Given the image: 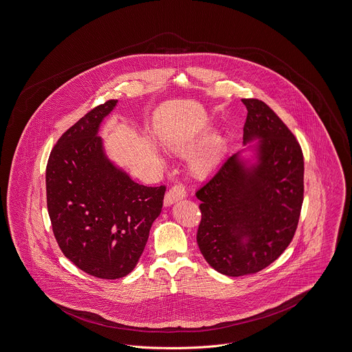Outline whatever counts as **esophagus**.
<instances>
[{"instance_id":"esophagus-1","label":"esophagus","mask_w":352,"mask_h":352,"mask_svg":"<svg viewBox=\"0 0 352 352\" xmlns=\"http://www.w3.org/2000/svg\"><path fill=\"white\" fill-rule=\"evenodd\" d=\"M186 197V189H185V186L182 185V184H177V185H174L166 195H164V205L166 206H170V205H173L174 202H177V201H179V199H182V198H185Z\"/></svg>"}]
</instances>
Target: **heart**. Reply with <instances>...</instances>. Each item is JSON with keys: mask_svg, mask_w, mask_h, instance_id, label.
<instances>
[{"mask_svg": "<svg viewBox=\"0 0 352 352\" xmlns=\"http://www.w3.org/2000/svg\"><path fill=\"white\" fill-rule=\"evenodd\" d=\"M226 147V140L220 136L208 140L195 157L190 159L192 173L197 177H205L212 173L221 162Z\"/></svg>", "mask_w": 352, "mask_h": 352, "instance_id": "b5f03b06", "label": "heart"}]
</instances>
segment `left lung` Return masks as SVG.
Listing matches in <instances>:
<instances>
[{
    "label": "left lung",
    "mask_w": 352,
    "mask_h": 352,
    "mask_svg": "<svg viewBox=\"0 0 352 352\" xmlns=\"http://www.w3.org/2000/svg\"><path fill=\"white\" fill-rule=\"evenodd\" d=\"M247 108L244 144L259 139L258 162L228 157L197 190L201 223L197 243L219 273L240 276L263 270L287 248L304 201V155L300 143L261 100Z\"/></svg>",
    "instance_id": "8db88e82"
}]
</instances>
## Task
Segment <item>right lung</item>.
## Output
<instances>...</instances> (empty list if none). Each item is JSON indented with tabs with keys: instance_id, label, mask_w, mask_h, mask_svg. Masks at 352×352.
<instances>
[{
	"instance_id": "1",
	"label": "right lung",
	"mask_w": 352,
	"mask_h": 352,
	"mask_svg": "<svg viewBox=\"0 0 352 352\" xmlns=\"http://www.w3.org/2000/svg\"><path fill=\"white\" fill-rule=\"evenodd\" d=\"M109 100L70 126L54 146L47 168V208L59 248L82 272L118 279L139 262L166 186L133 182L104 153L100 124Z\"/></svg>"
}]
</instances>
